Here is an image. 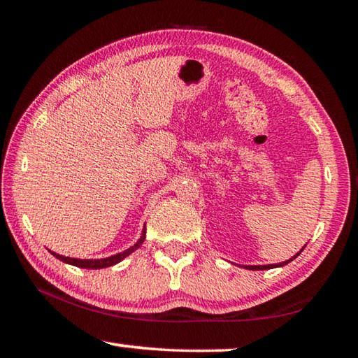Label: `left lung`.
<instances>
[{
  "label": "left lung",
  "mask_w": 358,
  "mask_h": 358,
  "mask_svg": "<svg viewBox=\"0 0 358 358\" xmlns=\"http://www.w3.org/2000/svg\"><path fill=\"white\" fill-rule=\"evenodd\" d=\"M306 246V245H305ZM303 246V248H305ZM303 248L301 250L295 254L294 257H290V259H287V260H284V262H280V264H275V265H245L243 268H248V270H268V268H275V266H284V265H287L290 260H294L296 256H299V254L303 251Z\"/></svg>",
  "instance_id": "left-lung-1"
}]
</instances>
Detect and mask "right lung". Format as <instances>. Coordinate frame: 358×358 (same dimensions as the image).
<instances>
[{"label":"right lung","mask_w":358,"mask_h":358,"mask_svg":"<svg viewBox=\"0 0 358 358\" xmlns=\"http://www.w3.org/2000/svg\"><path fill=\"white\" fill-rule=\"evenodd\" d=\"M145 234H147V229H142V235L141 238L137 240L136 245H132L131 248H128V250H124L123 252H118V254H113V256L110 257H104V259H76V257H66V256H62V254H57L50 251L53 256H55L57 259L62 260V262L64 264H69V265H74V266H78V268H88V270H99V268H107V266H112L115 264H118L123 260L124 257H128L129 254L134 252L137 248H141V245L143 243L145 240Z\"/></svg>","instance_id":"1"}]
</instances>
